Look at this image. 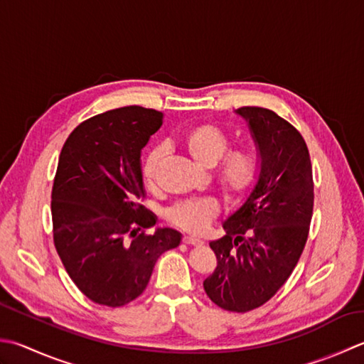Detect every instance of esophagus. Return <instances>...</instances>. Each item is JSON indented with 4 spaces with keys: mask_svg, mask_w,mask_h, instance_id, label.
<instances>
[{
    "mask_svg": "<svg viewBox=\"0 0 364 364\" xmlns=\"http://www.w3.org/2000/svg\"><path fill=\"white\" fill-rule=\"evenodd\" d=\"M183 243L191 245V246H200V245H203V241H202L200 238L191 237V235H184V237H183Z\"/></svg>",
    "mask_w": 364,
    "mask_h": 364,
    "instance_id": "34e87169",
    "label": "esophagus"
}]
</instances>
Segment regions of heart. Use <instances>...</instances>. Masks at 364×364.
I'll use <instances>...</instances> for the list:
<instances>
[{"label": "heart", "mask_w": 364, "mask_h": 364, "mask_svg": "<svg viewBox=\"0 0 364 364\" xmlns=\"http://www.w3.org/2000/svg\"><path fill=\"white\" fill-rule=\"evenodd\" d=\"M183 145L198 166L213 167L229 149V137L218 126L206 123L191 127L183 135ZM166 153L167 149L164 145H156L148 151L141 164V176L146 184L154 181L156 172ZM255 172H257V162L254 156L245 149H237L227 154L220 162L218 180L227 196L240 197L251 188ZM218 211L219 205L215 198H197V200H184L170 206L166 211V218L168 223L183 230L200 233L210 225Z\"/></svg>", "instance_id": "1"}]
</instances>
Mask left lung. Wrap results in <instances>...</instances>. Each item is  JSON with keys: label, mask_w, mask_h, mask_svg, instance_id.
Instances as JSON below:
<instances>
[{"label": "left lung", "mask_w": 364, "mask_h": 364, "mask_svg": "<svg viewBox=\"0 0 364 364\" xmlns=\"http://www.w3.org/2000/svg\"><path fill=\"white\" fill-rule=\"evenodd\" d=\"M257 146L259 176L240 208L211 241L218 267L203 281L210 300L232 312L265 304L296 267L314 206L311 158L289 121L262 107H241Z\"/></svg>", "instance_id": "1"}]
</instances>
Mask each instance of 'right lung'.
I'll use <instances>...</instances> for the list:
<instances>
[{
	"mask_svg": "<svg viewBox=\"0 0 364 364\" xmlns=\"http://www.w3.org/2000/svg\"><path fill=\"white\" fill-rule=\"evenodd\" d=\"M164 113L121 107L78 124L64 144L52 189L53 241L70 279L97 304L118 308L148 286L156 262L181 241L145 197L140 154Z\"/></svg>",
	"mask_w": 364,
	"mask_h": 364,
	"instance_id": "1",
	"label": "right lung"
}]
</instances>
